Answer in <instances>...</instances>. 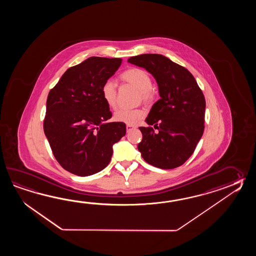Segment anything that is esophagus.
<instances>
[{"mask_svg":"<svg viewBox=\"0 0 256 256\" xmlns=\"http://www.w3.org/2000/svg\"><path fill=\"white\" fill-rule=\"evenodd\" d=\"M136 127L134 126H130V124H127L126 126V130L127 132H130V130H134V129H136Z\"/></svg>","mask_w":256,"mask_h":256,"instance_id":"1","label":"esophagus"}]
</instances>
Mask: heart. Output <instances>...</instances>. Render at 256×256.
<instances>
[{
  "instance_id": "heart-1",
  "label": "heart",
  "mask_w": 256,
  "mask_h": 256,
  "mask_svg": "<svg viewBox=\"0 0 256 256\" xmlns=\"http://www.w3.org/2000/svg\"><path fill=\"white\" fill-rule=\"evenodd\" d=\"M120 80L126 83L139 90L140 98L146 104H152L154 94L152 92V78L149 73L144 70L138 68H132L124 71L120 74ZM102 97L105 104L110 108L114 109L117 104V88L112 80H106L100 88ZM146 116V112L142 109L117 110L114 114V120L126 124L134 126Z\"/></svg>"
}]
</instances>
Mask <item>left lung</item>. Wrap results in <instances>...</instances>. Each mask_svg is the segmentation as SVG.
I'll use <instances>...</instances> for the list:
<instances>
[{
	"label": "left lung",
	"instance_id": "1",
	"mask_svg": "<svg viewBox=\"0 0 256 256\" xmlns=\"http://www.w3.org/2000/svg\"><path fill=\"white\" fill-rule=\"evenodd\" d=\"M128 62L152 74L161 97L146 119L150 126L139 128L142 158L158 168L182 166L195 151L204 132L206 102L200 88L186 68L162 54H139Z\"/></svg>",
	"mask_w": 256,
	"mask_h": 256
}]
</instances>
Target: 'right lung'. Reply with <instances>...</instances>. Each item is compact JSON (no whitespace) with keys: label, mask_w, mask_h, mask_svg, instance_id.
Returning <instances> with one entry per match:
<instances>
[{"label":"right lung","mask_w":256,"mask_h":256,"mask_svg":"<svg viewBox=\"0 0 256 256\" xmlns=\"http://www.w3.org/2000/svg\"><path fill=\"white\" fill-rule=\"evenodd\" d=\"M120 64V58H88L49 92L44 132L56 161L72 174L87 176L105 168L112 146L126 136V124L106 122L112 112L100 93Z\"/></svg>","instance_id":"1"}]
</instances>
